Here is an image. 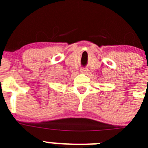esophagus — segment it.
Instances as JSON below:
<instances>
[{
  "label": "esophagus",
  "instance_id": "obj_1",
  "mask_svg": "<svg viewBox=\"0 0 148 148\" xmlns=\"http://www.w3.org/2000/svg\"><path fill=\"white\" fill-rule=\"evenodd\" d=\"M87 71H88V70H87V68H82V69H81V73H87Z\"/></svg>",
  "mask_w": 148,
  "mask_h": 148
}]
</instances>
